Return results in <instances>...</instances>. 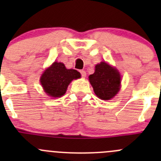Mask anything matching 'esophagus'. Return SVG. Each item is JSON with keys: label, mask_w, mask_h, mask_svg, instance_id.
Returning a JSON list of instances; mask_svg holds the SVG:
<instances>
[{"label": "esophagus", "mask_w": 161, "mask_h": 161, "mask_svg": "<svg viewBox=\"0 0 161 161\" xmlns=\"http://www.w3.org/2000/svg\"><path fill=\"white\" fill-rule=\"evenodd\" d=\"M80 73H81V75H82V77L85 78L86 76V72L85 71L81 70V71H80Z\"/></svg>", "instance_id": "34e87169"}]
</instances>
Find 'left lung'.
<instances>
[{
    "mask_svg": "<svg viewBox=\"0 0 161 161\" xmlns=\"http://www.w3.org/2000/svg\"><path fill=\"white\" fill-rule=\"evenodd\" d=\"M89 80L96 95L103 100H111L121 88L119 71L105 61L95 66V71L89 76Z\"/></svg>",
    "mask_w": 161,
    "mask_h": 161,
    "instance_id": "obj_1",
    "label": "left lung"
}]
</instances>
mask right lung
<instances>
[{
	"label": "right lung",
	"instance_id": "right-lung-1",
	"mask_svg": "<svg viewBox=\"0 0 161 161\" xmlns=\"http://www.w3.org/2000/svg\"><path fill=\"white\" fill-rule=\"evenodd\" d=\"M80 77L81 74L78 71L67 69L63 63L54 61L43 71L40 81L47 95L57 98L65 93L68 86L73 79Z\"/></svg>",
	"mask_w": 161,
	"mask_h": 161
}]
</instances>
